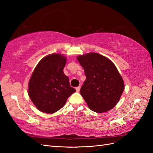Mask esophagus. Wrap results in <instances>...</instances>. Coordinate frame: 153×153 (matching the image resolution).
<instances>
[{"label":"esophagus","instance_id":"esophagus-1","mask_svg":"<svg viewBox=\"0 0 153 153\" xmlns=\"http://www.w3.org/2000/svg\"><path fill=\"white\" fill-rule=\"evenodd\" d=\"M80 88H81V87H76V91L77 92H79V91H80Z\"/></svg>","mask_w":153,"mask_h":153}]
</instances>
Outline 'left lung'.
<instances>
[{
    "mask_svg": "<svg viewBox=\"0 0 153 153\" xmlns=\"http://www.w3.org/2000/svg\"><path fill=\"white\" fill-rule=\"evenodd\" d=\"M86 76L80 93L88 107L97 113L111 110L125 89L123 77L111 60L97 53L78 55Z\"/></svg>",
    "mask_w": 153,
    "mask_h": 153,
    "instance_id": "left-lung-1",
    "label": "left lung"
}]
</instances>
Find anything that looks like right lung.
<instances>
[{"mask_svg": "<svg viewBox=\"0 0 153 153\" xmlns=\"http://www.w3.org/2000/svg\"><path fill=\"white\" fill-rule=\"evenodd\" d=\"M66 63L65 55L52 53L42 58L35 67L28 81V94L39 111L48 114L56 112L76 91L64 74Z\"/></svg>", "mask_w": 153, "mask_h": 153, "instance_id": "1", "label": "right lung"}]
</instances>
